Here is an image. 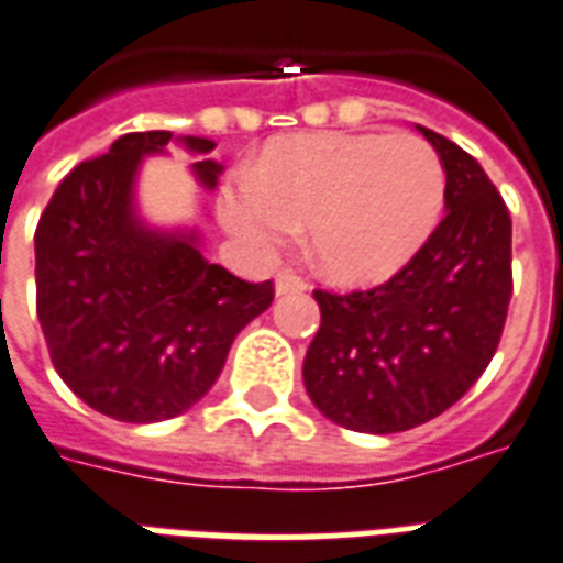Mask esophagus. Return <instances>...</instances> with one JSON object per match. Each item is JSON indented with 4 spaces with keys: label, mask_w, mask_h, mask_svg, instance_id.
Listing matches in <instances>:
<instances>
[{
    "label": "esophagus",
    "mask_w": 563,
    "mask_h": 563,
    "mask_svg": "<svg viewBox=\"0 0 563 563\" xmlns=\"http://www.w3.org/2000/svg\"><path fill=\"white\" fill-rule=\"evenodd\" d=\"M274 289H277V295L303 291V289H307V280H303L298 272H291V268H283V272H277V277H274Z\"/></svg>",
    "instance_id": "esophagus-1"
}]
</instances>
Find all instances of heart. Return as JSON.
<instances>
[{
	"mask_svg": "<svg viewBox=\"0 0 563 563\" xmlns=\"http://www.w3.org/2000/svg\"><path fill=\"white\" fill-rule=\"evenodd\" d=\"M441 157L415 134H295L219 195L224 228L256 256L280 254L309 224L318 265L342 283L391 277L444 210Z\"/></svg>",
	"mask_w": 563,
	"mask_h": 563,
	"instance_id": "obj_1",
	"label": "heart"
}]
</instances>
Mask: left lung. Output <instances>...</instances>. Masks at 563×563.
Returning <instances> with one entry per match:
<instances>
[{
    "label": "left lung",
    "instance_id": "obj_1",
    "mask_svg": "<svg viewBox=\"0 0 563 563\" xmlns=\"http://www.w3.org/2000/svg\"><path fill=\"white\" fill-rule=\"evenodd\" d=\"M446 172V212L418 254L374 289H316L321 327L303 360L318 411L391 435L438 418L497 353L511 300V216L471 154L420 128Z\"/></svg>",
    "mask_w": 563,
    "mask_h": 563
}]
</instances>
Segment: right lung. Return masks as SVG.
<instances>
[{
  "label": "right lung",
  "mask_w": 563,
  "mask_h": 563,
  "mask_svg": "<svg viewBox=\"0 0 563 563\" xmlns=\"http://www.w3.org/2000/svg\"><path fill=\"white\" fill-rule=\"evenodd\" d=\"M172 131L119 136L55 189L34 233L37 318L48 356L90 409L125 423L187 411L219 379L247 321L272 307L274 283L207 263L195 233L148 230L134 212L136 166ZM210 154L212 140H180ZM203 187L221 166L192 163Z\"/></svg>",
  "instance_id": "add662e5"
}]
</instances>
